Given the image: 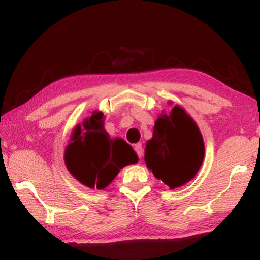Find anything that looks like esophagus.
Here are the masks:
<instances>
[{"label":"esophagus","mask_w":260,"mask_h":260,"mask_svg":"<svg viewBox=\"0 0 260 260\" xmlns=\"http://www.w3.org/2000/svg\"><path fill=\"white\" fill-rule=\"evenodd\" d=\"M135 150H136L138 157H140V158L142 157V156H143V148H142V144L141 143L135 144Z\"/></svg>","instance_id":"obj_1"}]
</instances>
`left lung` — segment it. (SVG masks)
Masks as SVG:
<instances>
[{"mask_svg": "<svg viewBox=\"0 0 260 260\" xmlns=\"http://www.w3.org/2000/svg\"><path fill=\"white\" fill-rule=\"evenodd\" d=\"M205 143L201 131L186 110L175 105L156 119L147 142L144 161L157 180L170 189L189 182L201 168Z\"/></svg>", "mask_w": 260, "mask_h": 260, "instance_id": "obj_1", "label": "left lung"}]
</instances>
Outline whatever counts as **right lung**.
Wrapping results in <instances>:
<instances>
[{"label": "right lung", "mask_w": 260, "mask_h": 260, "mask_svg": "<svg viewBox=\"0 0 260 260\" xmlns=\"http://www.w3.org/2000/svg\"><path fill=\"white\" fill-rule=\"evenodd\" d=\"M104 113L93 111L72 131L65 149V165L74 179L88 188L104 189L119 170L138 162L136 152L123 138H111L104 127Z\"/></svg>", "instance_id": "add662e5"}]
</instances>
